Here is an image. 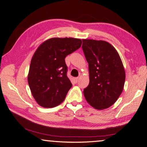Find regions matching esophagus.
I'll list each match as a JSON object with an SVG mask.
<instances>
[{
    "instance_id": "obj_1",
    "label": "esophagus",
    "mask_w": 147,
    "mask_h": 147,
    "mask_svg": "<svg viewBox=\"0 0 147 147\" xmlns=\"http://www.w3.org/2000/svg\"><path fill=\"white\" fill-rule=\"evenodd\" d=\"M74 80H75V82H76V83L78 82L79 81V78H78V77H77V78H74Z\"/></svg>"
}]
</instances>
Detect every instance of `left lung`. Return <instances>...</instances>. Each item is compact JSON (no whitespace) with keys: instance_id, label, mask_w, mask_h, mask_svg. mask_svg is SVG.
Instances as JSON below:
<instances>
[{"instance_id":"8db88e82","label":"left lung","mask_w":147,"mask_h":147,"mask_svg":"<svg viewBox=\"0 0 147 147\" xmlns=\"http://www.w3.org/2000/svg\"><path fill=\"white\" fill-rule=\"evenodd\" d=\"M82 41L89 72V84L84 90V96L94 109H107L123 90L125 71L121 58L107 42L92 39Z\"/></svg>"}]
</instances>
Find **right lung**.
I'll list each match as a JSON object with an SVG mask.
<instances>
[{"label": "right lung", "mask_w": 147, "mask_h": 147, "mask_svg": "<svg viewBox=\"0 0 147 147\" xmlns=\"http://www.w3.org/2000/svg\"><path fill=\"white\" fill-rule=\"evenodd\" d=\"M80 39L52 38L37 48L32 57L28 81L32 95L45 108L57 107L72 87L65 58L81 47Z\"/></svg>", "instance_id": "1"}]
</instances>
